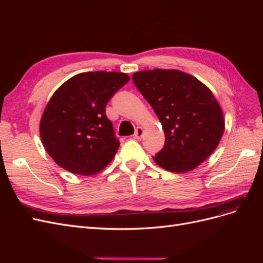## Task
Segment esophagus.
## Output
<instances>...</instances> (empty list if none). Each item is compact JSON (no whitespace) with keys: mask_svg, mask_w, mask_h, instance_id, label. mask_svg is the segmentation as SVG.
I'll list each match as a JSON object with an SVG mask.
<instances>
[{"mask_svg":"<svg viewBox=\"0 0 263 263\" xmlns=\"http://www.w3.org/2000/svg\"><path fill=\"white\" fill-rule=\"evenodd\" d=\"M142 136H144V128L142 127H137L136 129H135V134H134V138L135 139H141Z\"/></svg>","mask_w":263,"mask_h":263,"instance_id":"1","label":"esophagus"}]
</instances>
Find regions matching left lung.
<instances>
[{"instance_id": "obj_1", "label": "left lung", "mask_w": 263, "mask_h": 263, "mask_svg": "<svg viewBox=\"0 0 263 263\" xmlns=\"http://www.w3.org/2000/svg\"><path fill=\"white\" fill-rule=\"evenodd\" d=\"M139 92L154 108L165 136L153 157L166 171L196 169L217 148L225 130L218 101L203 82L176 69L142 70L133 74Z\"/></svg>"}]
</instances>
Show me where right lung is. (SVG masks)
<instances>
[{"label": "right lung", "mask_w": 263, "mask_h": 263, "mask_svg": "<svg viewBox=\"0 0 263 263\" xmlns=\"http://www.w3.org/2000/svg\"><path fill=\"white\" fill-rule=\"evenodd\" d=\"M128 81L127 73L94 71L76 74L55 90L39 124L43 145L55 163L92 176L113 160L119 141L105 106Z\"/></svg>", "instance_id": "obj_1"}]
</instances>
